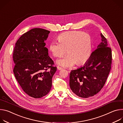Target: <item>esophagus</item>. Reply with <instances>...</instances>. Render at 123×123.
Wrapping results in <instances>:
<instances>
[{"label":"esophagus","instance_id":"obj_1","mask_svg":"<svg viewBox=\"0 0 123 123\" xmlns=\"http://www.w3.org/2000/svg\"><path fill=\"white\" fill-rule=\"evenodd\" d=\"M57 69H58V70H61L62 69V68L61 67H60V66H57Z\"/></svg>","mask_w":123,"mask_h":123}]
</instances>
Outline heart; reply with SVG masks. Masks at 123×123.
Returning a JSON list of instances; mask_svg holds the SVG:
<instances>
[{
	"mask_svg": "<svg viewBox=\"0 0 123 123\" xmlns=\"http://www.w3.org/2000/svg\"><path fill=\"white\" fill-rule=\"evenodd\" d=\"M58 42L52 41L49 49L55 57L64 58L57 61V63L64 67H70L76 63L79 65L85 63L90 58L92 48L90 35L80 31H67L58 37Z\"/></svg>",
	"mask_w": 123,
	"mask_h": 123,
	"instance_id": "b5f03b06",
	"label": "heart"
}]
</instances>
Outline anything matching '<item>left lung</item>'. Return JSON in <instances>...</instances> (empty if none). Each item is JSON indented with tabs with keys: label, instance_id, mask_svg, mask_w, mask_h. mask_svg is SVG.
<instances>
[{
	"label": "left lung",
	"instance_id": "8db88e82",
	"mask_svg": "<svg viewBox=\"0 0 123 123\" xmlns=\"http://www.w3.org/2000/svg\"><path fill=\"white\" fill-rule=\"evenodd\" d=\"M102 42L84 66L71 70L69 86L76 95L86 98L97 94L103 87L111 71L112 53L105 37L101 33Z\"/></svg>",
	"mask_w": 123,
	"mask_h": 123
}]
</instances>
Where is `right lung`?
<instances>
[{"mask_svg":"<svg viewBox=\"0 0 123 123\" xmlns=\"http://www.w3.org/2000/svg\"><path fill=\"white\" fill-rule=\"evenodd\" d=\"M50 31L34 28L23 34L17 42L13 53L15 77L23 90L34 98L47 95L57 71L48 56L44 43Z\"/></svg>","mask_w":123,"mask_h":123,"instance_id":"add662e5","label":"right lung"}]
</instances>
